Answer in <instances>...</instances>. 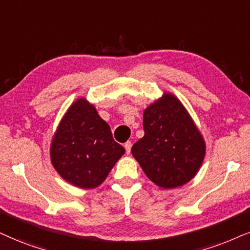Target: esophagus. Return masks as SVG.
Returning <instances> with one entry per match:
<instances>
[{
  "instance_id": "obj_1",
  "label": "esophagus",
  "mask_w": 250,
  "mask_h": 250,
  "mask_svg": "<svg viewBox=\"0 0 250 250\" xmlns=\"http://www.w3.org/2000/svg\"><path fill=\"white\" fill-rule=\"evenodd\" d=\"M131 146H132L131 142H127V143H125V153H127V154H130V152H131Z\"/></svg>"
}]
</instances>
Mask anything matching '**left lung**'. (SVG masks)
<instances>
[{
	"instance_id": "obj_1",
	"label": "left lung",
	"mask_w": 250,
	"mask_h": 250,
	"mask_svg": "<svg viewBox=\"0 0 250 250\" xmlns=\"http://www.w3.org/2000/svg\"><path fill=\"white\" fill-rule=\"evenodd\" d=\"M144 137L131 153L143 171L161 188H175L198 174L206 155L200 130L181 101L170 92L144 109Z\"/></svg>"
}]
</instances>
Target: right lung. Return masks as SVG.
<instances>
[{
    "mask_svg": "<svg viewBox=\"0 0 250 250\" xmlns=\"http://www.w3.org/2000/svg\"><path fill=\"white\" fill-rule=\"evenodd\" d=\"M125 152L113 139L109 125L84 97L69 106L50 145L53 168L80 188L101 185Z\"/></svg>",
    "mask_w": 250,
    "mask_h": 250,
    "instance_id": "right-lung-1",
    "label": "right lung"
}]
</instances>
